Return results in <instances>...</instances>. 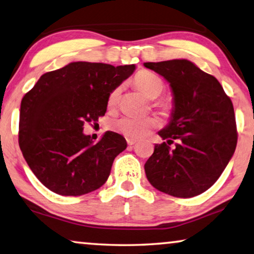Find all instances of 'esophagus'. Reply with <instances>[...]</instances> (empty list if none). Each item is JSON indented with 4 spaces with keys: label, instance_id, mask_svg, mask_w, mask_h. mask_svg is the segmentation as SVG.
<instances>
[{
    "label": "esophagus",
    "instance_id": "obj_1",
    "mask_svg": "<svg viewBox=\"0 0 254 254\" xmlns=\"http://www.w3.org/2000/svg\"><path fill=\"white\" fill-rule=\"evenodd\" d=\"M127 144H128V146H130V147H132V146H134V144H135V140H133V139H127Z\"/></svg>",
    "mask_w": 254,
    "mask_h": 254
}]
</instances>
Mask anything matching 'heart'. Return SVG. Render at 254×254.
<instances>
[{
    "label": "heart",
    "instance_id": "heart-1",
    "mask_svg": "<svg viewBox=\"0 0 254 254\" xmlns=\"http://www.w3.org/2000/svg\"><path fill=\"white\" fill-rule=\"evenodd\" d=\"M135 84L148 98H158L165 91V83L158 75L150 71H142L135 76ZM121 87H116L108 95V106H115L119 102ZM157 127V121L154 118H130L123 116L113 121L112 128L118 133L128 139H140L146 135L151 128Z\"/></svg>",
    "mask_w": 254,
    "mask_h": 254
}]
</instances>
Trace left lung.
Here are the masks:
<instances>
[{
    "mask_svg": "<svg viewBox=\"0 0 254 254\" xmlns=\"http://www.w3.org/2000/svg\"><path fill=\"white\" fill-rule=\"evenodd\" d=\"M174 95L172 120L144 164L152 187L176 198L199 195L215 184L234 154L236 121L231 98L214 75L188 60L147 62ZM177 141L176 148L169 146Z\"/></svg>",
    "mask_w": 254,
    "mask_h": 254,
    "instance_id": "obj_1",
    "label": "left lung"
}]
</instances>
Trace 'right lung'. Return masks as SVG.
<instances>
[{
  "label": "right lung",
  "instance_id": "right-lung-1",
  "mask_svg": "<svg viewBox=\"0 0 254 254\" xmlns=\"http://www.w3.org/2000/svg\"><path fill=\"white\" fill-rule=\"evenodd\" d=\"M134 69V64L72 62L43 74L23 96L19 146L36 178L51 191L82 195L106 182L115 157L127 148L126 139L107 131L94 142L83 134V126L105 115L110 92Z\"/></svg>",
  "mask_w": 254,
  "mask_h": 254
}]
</instances>
